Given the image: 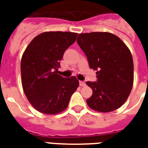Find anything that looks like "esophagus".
<instances>
[{
    "mask_svg": "<svg viewBox=\"0 0 148 148\" xmlns=\"http://www.w3.org/2000/svg\"><path fill=\"white\" fill-rule=\"evenodd\" d=\"M79 85H80V86H85L86 83L84 82H79Z\"/></svg>",
    "mask_w": 148,
    "mask_h": 148,
    "instance_id": "34e87169",
    "label": "esophagus"
}]
</instances>
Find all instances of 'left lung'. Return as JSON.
Wrapping results in <instances>:
<instances>
[{
	"label": "left lung",
	"mask_w": 148,
	"mask_h": 148,
	"mask_svg": "<svg viewBox=\"0 0 148 148\" xmlns=\"http://www.w3.org/2000/svg\"><path fill=\"white\" fill-rule=\"evenodd\" d=\"M77 42L89 65L97 71V82H86L93 90L87 105L97 112H109L124 105L132 89L133 59L120 38L109 32L78 34Z\"/></svg>",
	"instance_id": "obj_1"
}]
</instances>
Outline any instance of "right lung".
Instances as JSON below:
<instances>
[{"instance_id":"1","label":"right lung","mask_w":148,"mask_h":148,"mask_svg":"<svg viewBox=\"0 0 148 148\" xmlns=\"http://www.w3.org/2000/svg\"><path fill=\"white\" fill-rule=\"evenodd\" d=\"M77 35L46 32L35 37L25 49L21 58V82L27 100L37 111L49 115L64 111L79 86L74 76L62 77L57 74L59 62Z\"/></svg>"}]
</instances>
